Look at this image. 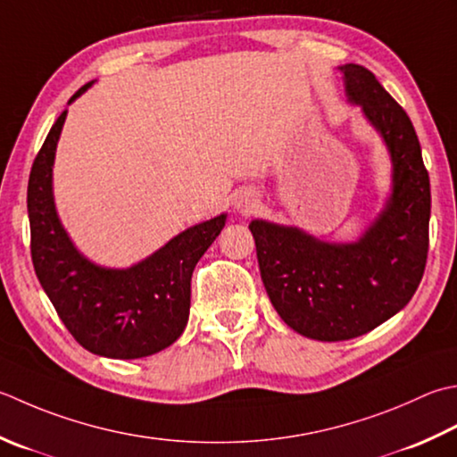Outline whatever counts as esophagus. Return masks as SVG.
Instances as JSON below:
<instances>
[{
    "label": "esophagus",
    "instance_id": "34e87169",
    "mask_svg": "<svg viewBox=\"0 0 457 457\" xmlns=\"http://www.w3.org/2000/svg\"><path fill=\"white\" fill-rule=\"evenodd\" d=\"M236 208L239 213H252L257 208V198L249 192H241L236 198Z\"/></svg>",
    "mask_w": 457,
    "mask_h": 457
}]
</instances>
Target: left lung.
I'll list each match as a JSON object with an SVG mask.
<instances>
[{"label": "left lung", "mask_w": 457, "mask_h": 457, "mask_svg": "<svg viewBox=\"0 0 457 457\" xmlns=\"http://www.w3.org/2000/svg\"><path fill=\"white\" fill-rule=\"evenodd\" d=\"M345 95L380 134L392 164L384 208L356 241H325L305 229L249 223L265 291L279 317L315 341L366 335L408 305L422 281L430 226V178L404 109L369 69L338 67Z\"/></svg>", "instance_id": "left-lung-1"}]
</instances>
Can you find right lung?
I'll use <instances>...</instances> for the list:
<instances>
[{"label":"right lung","instance_id":"1","mask_svg":"<svg viewBox=\"0 0 457 457\" xmlns=\"http://www.w3.org/2000/svg\"><path fill=\"white\" fill-rule=\"evenodd\" d=\"M93 83L80 87L69 104ZM65 119L62 111L27 186L35 273L69 333L88 353L122 361L156 354L184 333L194 267L226 226L228 213L184 229L124 270L91 262L62 228L53 195V164Z\"/></svg>","mask_w":457,"mask_h":457}]
</instances>
